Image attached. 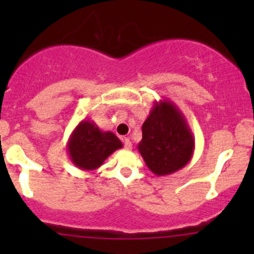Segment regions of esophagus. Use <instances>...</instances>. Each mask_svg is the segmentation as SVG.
Here are the masks:
<instances>
[{"label": "esophagus", "mask_w": 254, "mask_h": 254, "mask_svg": "<svg viewBox=\"0 0 254 254\" xmlns=\"http://www.w3.org/2000/svg\"><path fill=\"white\" fill-rule=\"evenodd\" d=\"M123 142H124V147L127 148V150H130V148L132 147V143L130 141V139H127V137L123 139Z\"/></svg>", "instance_id": "34e87169"}]
</instances>
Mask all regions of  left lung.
Instances as JSON below:
<instances>
[{
  "label": "left lung",
  "instance_id": "left-lung-1",
  "mask_svg": "<svg viewBox=\"0 0 254 254\" xmlns=\"http://www.w3.org/2000/svg\"><path fill=\"white\" fill-rule=\"evenodd\" d=\"M194 148L195 140L183 113L168 99L156 101L137 145L148 170L158 177L172 175L191 160Z\"/></svg>",
  "mask_w": 254,
  "mask_h": 254
}]
</instances>
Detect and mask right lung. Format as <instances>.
I'll use <instances>...</instances> for the list:
<instances>
[{"instance_id":"obj_1","label":"right lung","mask_w":254,"mask_h":254,"mask_svg":"<svg viewBox=\"0 0 254 254\" xmlns=\"http://www.w3.org/2000/svg\"><path fill=\"white\" fill-rule=\"evenodd\" d=\"M123 143L112 131H103L89 119H83L71 132L67 153L71 162L83 171H94Z\"/></svg>"}]
</instances>
